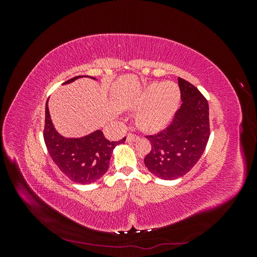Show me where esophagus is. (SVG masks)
Wrapping results in <instances>:
<instances>
[{
    "mask_svg": "<svg viewBox=\"0 0 257 257\" xmlns=\"http://www.w3.org/2000/svg\"><path fill=\"white\" fill-rule=\"evenodd\" d=\"M138 139H139V137H138L137 135H135V134H128V135L126 136V142H127V143L136 142V141H138Z\"/></svg>",
    "mask_w": 257,
    "mask_h": 257,
    "instance_id": "esophagus-1",
    "label": "esophagus"
}]
</instances>
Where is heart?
<instances>
[{
	"instance_id": "b5f03b06",
	"label": "heart",
	"mask_w": 257,
	"mask_h": 257,
	"mask_svg": "<svg viewBox=\"0 0 257 257\" xmlns=\"http://www.w3.org/2000/svg\"><path fill=\"white\" fill-rule=\"evenodd\" d=\"M180 100V90L174 82H153L146 85L131 99L132 109H143L138 121L146 128L155 130L172 118Z\"/></svg>"
}]
</instances>
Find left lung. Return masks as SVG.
Here are the masks:
<instances>
[{
	"mask_svg": "<svg viewBox=\"0 0 257 257\" xmlns=\"http://www.w3.org/2000/svg\"><path fill=\"white\" fill-rule=\"evenodd\" d=\"M181 107L172 123L155 135L147 136L151 151L144 160L148 170L164 180L188 174L203 155L210 135L209 105L192 83L178 78Z\"/></svg>",
	"mask_w": 257,
	"mask_h": 257,
	"instance_id": "1",
	"label": "left lung"
}]
</instances>
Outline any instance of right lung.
I'll list each match as a JSON object with an SVG mask.
<instances>
[{"instance_id": "obj_1", "label": "right lung", "mask_w": 257, "mask_h": 257, "mask_svg": "<svg viewBox=\"0 0 257 257\" xmlns=\"http://www.w3.org/2000/svg\"><path fill=\"white\" fill-rule=\"evenodd\" d=\"M81 77L83 76L74 77L65 81L64 84L71 83ZM44 139L50 158L61 172L76 183L89 184L97 181L106 174L115 146L124 144L126 138L124 137L119 142H109L100 130L79 138L62 136L53 126L47 99Z\"/></svg>"}]
</instances>
